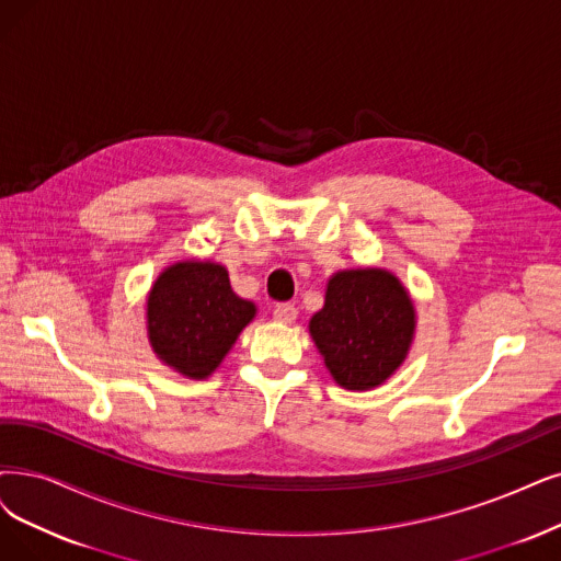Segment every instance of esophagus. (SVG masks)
I'll return each instance as SVG.
<instances>
[{"label": "esophagus", "instance_id": "1", "mask_svg": "<svg viewBox=\"0 0 561 561\" xmlns=\"http://www.w3.org/2000/svg\"><path fill=\"white\" fill-rule=\"evenodd\" d=\"M297 306L295 304H276L274 308V320L276 322H283V324H289L297 320Z\"/></svg>", "mask_w": 561, "mask_h": 561}]
</instances>
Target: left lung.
Here are the masks:
<instances>
[{
    "label": "left lung",
    "instance_id": "8db88e82",
    "mask_svg": "<svg viewBox=\"0 0 561 561\" xmlns=\"http://www.w3.org/2000/svg\"><path fill=\"white\" fill-rule=\"evenodd\" d=\"M310 335L331 377L350 391L379 387L405 362L414 335V306L385 268L339 272L324 308L310 320Z\"/></svg>",
    "mask_w": 561,
    "mask_h": 561
}]
</instances>
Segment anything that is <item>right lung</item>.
Listing matches in <instances>:
<instances>
[{
	"label": "right lung",
	"instance_id": "obj_1",
	"mask_svg": "<svg viewBox=\"0 0 561 561\" xmlns=\"http://www.w3.org/2000/svg\"><path fill=\"white\" fill-rule=\"evenodd\" d=\"M255 306L239 299L226 266L176 262L153 283L147 299V331L161 362L193 379L211 375Z\"/></svg>",
	"mask_w": 561,
	"mask_h": 561
}]
</instances>
